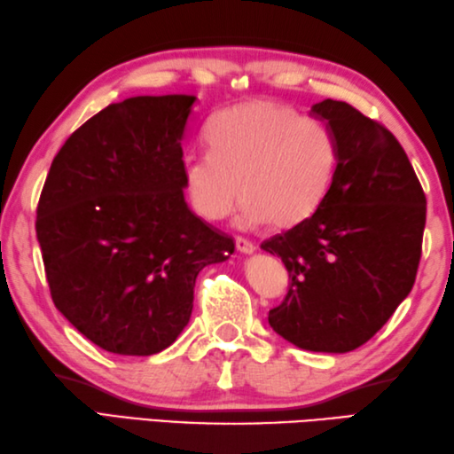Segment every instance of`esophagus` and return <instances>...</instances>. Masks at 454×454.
I'll use <instances>...</instances> for the list:
<instances>
[{"instance_id":"esophagus-1","label":"esophagus","mask_w":454,"mask_h":454,"mask_svg":"<svg viewBox=\"0 0 454 454\" xmlns=\"http://www.w3.org/2000/svg\"><path fill=\"white\" fill-rule=\"evenodd\" d=\"M235 245H237V251H239V253L253 254V253L256 251V245L253 243V240H248V239H245V237H237Z\"/></svg>"}]
</instances>
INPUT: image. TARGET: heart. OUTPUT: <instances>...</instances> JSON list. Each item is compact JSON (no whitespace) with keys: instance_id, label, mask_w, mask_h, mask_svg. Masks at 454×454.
I'll use <instances>...</instances> for the list:
<instances>
[{"instance_id":"obj_1","label":"heart","mask_w":454,"mask_h":454,"mask_svg":"<svg viewBox=\"0 0 454 454\" xmlns=\"http://www.w3.org/2000/svg\"><path fill=\"white\" fill-rule=\"evenodd\" d=\"M209 151L186 156L184 186L207 221L225 219L247 198V223L294 227L316 214L337 170V141L319 119L290 106L251 99L217 114Z\"/></svg>"}]
</instances>
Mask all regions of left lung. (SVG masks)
Here are the masks:
<instances>
[{"label":"left lung","mask_w":454,"mask_h":454,"mask_svg":"<svg viewBox=\"0 0 454 454\" xmlns=\"http://www.w3.org/2000/svg\"><path fill=\"white\" fill-rule=\"evenodd\" d=\"M311 115L337 141V170L316 214L261 248L282 258L288 295L268 323L313 353L372 339L413 288L427 200L408 154L374 119L323 99Z\"/></svg>","instance_id":"left-lung-1"}]
</instances>
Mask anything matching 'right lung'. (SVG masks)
I'll return each instance as SVG.
<instances>
[{"instance_id":"1","label":"right lung","mask_w":454,"mask_h":454,"mask_svg":"<svg viewBox=\"0 0 454 454\" xmlns=\"http://www.w3.org/2000/svg\"><path fill=\"white\" fill-rule=\"evenodd\" d=\"M196 96H137L76 129L36 207L52 301L107 353L149 356L188 325L193 286L235 243L184 200L182 138Z\"/></svg>"}]
</instances>
